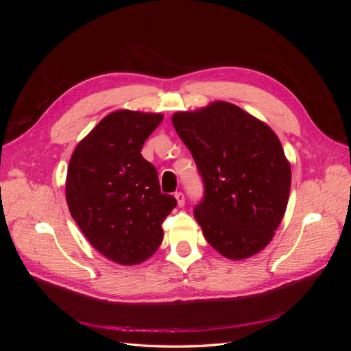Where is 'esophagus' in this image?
<instances>
[{
	"instance_id": "obj_1",
	"label": "esophagus",
	"mask_w": 351,
	"mask_h": 351,
	"mask_svg": "<svg viewBox=\"0 0 351 351\" xmlns=\"http://www.w3.org/2000/svg\"><path fill=\"white\" fill-rule=\"evenodd\" d=\"M174 197L177 199V204H178V206H183V205H184L186 199H184V195H183L182 192H176V193H174Z\"/></svg>"
}]
</instances>
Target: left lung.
Wrapping results in <instances>:
<instances>
[{
	"label": "left lung",
	"instance_id": "1",
	"mask_svg": "<svg viewBox=\"0 0 351 351\" xmlns=\"http://www.w3.org/2000/svg\"><path fill=\"white\" fill-rule=\"evenodd\" d=\"M173 124L204 183L195 218L228 259L261 252L274 237L290 195L291 169L269 127L228 102L177 112Z\"/></svg>",
	"mask_w": 351,
	"mask_h": 351
}]
</instances>
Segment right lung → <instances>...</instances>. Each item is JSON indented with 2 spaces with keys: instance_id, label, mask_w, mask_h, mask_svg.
Here are the masks:
<instances>
[{
  "instance_id": "right-lung-1",
  "label": "right lung",
  "mask_w": 351,
  "mask_h": 351,
  "mask_svg": "<svg viewBox=\"0 0 351 351\" xmlns=\"http://www.w3.org/2000/svg\"><path fill=\"white\" fill-rule=\"evenodd\" d=\"M161 114L115 111L74 149L66 182L70 214L92 246L121 265L151 256L162 241V222L176 205L161 192L156 168L141 151Z\"/></svg>"
}]
</instances>
